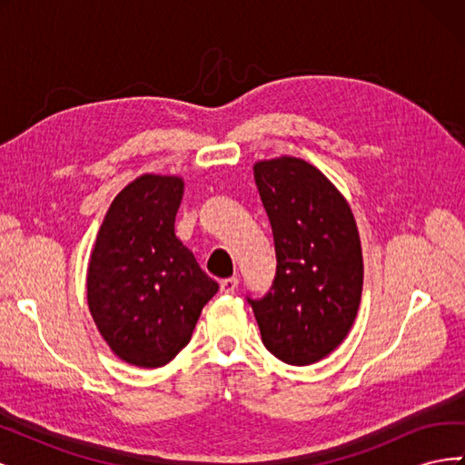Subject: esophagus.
Listing matches in <instances>:
<instances>
[{"label": "esophagus", "instance_id": "1", "mask_svg": "<svg viewBox=\"0 0 465 465\" xmlns=\"http://www.w3.org/2000/svg\"><path fill=\"white\" fill-rule=\"evenodd\" d=\"M219 287H221V292H223V294H232V292L236 291V287H238V277L223 279L221 283H219Z\"/></svg>", "mask_w": 465, "mask_h": 465}]
</instances>
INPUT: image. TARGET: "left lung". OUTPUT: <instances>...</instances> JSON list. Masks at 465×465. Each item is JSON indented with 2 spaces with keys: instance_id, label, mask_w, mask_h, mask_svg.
Returning <instances> with one entry per match:
<instances>
[{
  "instance_id": "left-lung-1",
  "label": "left lung",
  "mask_w": 465,
  "mask_h": 465,
  "mask_svg": "<svg viewBox=\"0 0 465 465\" xmlns=\"http://www.w3.org/2000/svg\"><path fill=\"white\" fill-rule=\"evenodd\" d=\"M254 180L270 217L277 273L250 301L262 341L294 367L328 357L353 328L362 292L359 229L343 193L297 157L258 161Z\"/></svg>"
}]
</instances>
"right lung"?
I'll use <instances>...</instances> for the list:
<instances>
[{
  "mask_svg": "<svg viewBox=\"0 0 465 465\" xmlns=\"http://www.w3.org/2000/svg\"><path fill=\"white\" fill-rule=\"evenodd\" d=\"M182 195L180 176H137L110 203L91 252V316L112 353L134 367L171 362L219 291L174 234Z\"/></svg>",
  "mask_w": 465,
  "mask_h": 465,
  "instance_id": "obj_1",
  "label": "right lung"
}]
</instances>
